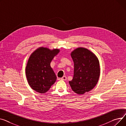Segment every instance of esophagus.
<instances>
[{
	"mask_svg": "<svg viewBox=\"0 0 126 126\" xmlns=\"http://www.w3.org/2000/svg\"><path fill=\"white\" fill-rule=\"evenodd\" d=\"M61 79L63 80H66V77L64 76L62 78H61Z\"/></svg>",
	"mask_w": 126,
	"mask_h": 126,
	"instance_id": "esophagus-1",
	"label": "esophagus"
}]
</instances>
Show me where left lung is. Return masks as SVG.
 <instances>
[{
  "mask_svg": "<svg viewBox=\"0 0 126 126\" xmlns=\"http://www.w3.org/2000/svg\"><path fill=\"white\" fill-rule=\"evenodd\" d=\"M74 63V76L69 84L73 91L83 94L93 90L99 79L100 69L98 59L93 52L79 47L71 54Z\"/></svg>",
  "mask_w": 126,
  "mask_h": 126,
  "instance_id": "obj_1",
  "label": "left lung"
}]
</instances>
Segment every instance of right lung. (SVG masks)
Instances as JSON below:
<instances>
[{"mask_svg":"<svg viewBox=\"0 0 126 126\" xmlns=\"http://www.w3.org/2000/svg\"><path fill=\"white\" fill-rule=\"evenodd\" d=\"M60 50L40 47L29 57L26 66V75L29 85L36 92L46 93L55 82L56 76L50 63Z\"/></svg>","mask_w":126,"mask_h":126,"instance_id":"1","label":"right lung"}]
</instances>
